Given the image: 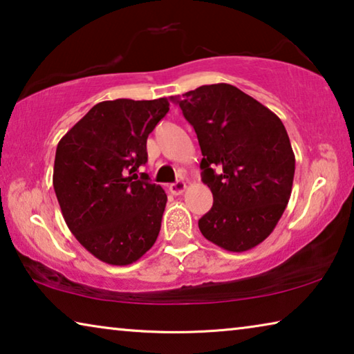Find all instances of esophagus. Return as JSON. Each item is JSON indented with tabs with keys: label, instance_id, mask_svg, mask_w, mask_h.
I'll use <instances>...</instances> for the list:
<instances>
[{
	"label": "esophagus",
	"instance_id": "esophagus-1",
	"mask_svg": "<svg viewBox=\"0 0 354 354\" xmlns=\"http://www.w3.org/2000/svg\"><path fill=\"white\" fill-rule=\"evenodd\" d=\"M186 183L184 181H176V183H173V184H170V192L173 194V195H181L184 191H186Z\"/></svg>",
	"mask_w": 354,
	"mask_h": 354
}]
</instances>
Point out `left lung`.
<instances>
[{
    "label": "left lung",
    "mask_w": 354,
    "mask_h": 354,
    "mask_svg": "<svg viewBox=\"0 0 354 354\" xmlns=\"http://www.w3.org/2000/svg\"><path fill=\"white\" fill-rule=\"evenodd\" d=\"M176 100L197 133L203 183L213 207L198 221L205 239L243 252L277 227L292 191L295 157L275 113L230 84H211Z\"/></svg>",
    "instance_id": "obj_1"
}]
</instances>
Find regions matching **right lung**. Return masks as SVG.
<instances>
[{
  "instance_id": "add662e5",
  "label": "right lung",
  "mask_w": 354,
  "mask_h": 354,
  "mask_svg": "<svg viewBox=\"0 0 354 354\" xmlns=\"http://www.w3.org/2000/svg\"><path fill=\"white\" fill-rule=\"evenodd\" d=\"M168 109L167 98L102 102L59 141L52 181L63 219L102 262L129 266L156 243L167 194L138 168Z\"/></svg>"
}]
</instances>
